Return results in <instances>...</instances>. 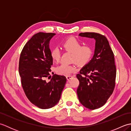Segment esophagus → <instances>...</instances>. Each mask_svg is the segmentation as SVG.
<instances>
[{
  "mask_svg": "<svg viewBox=\"0 0 131 131\" xmlns=\"http://www.w3.org/2000/svg\"><path fill=\"white\" fill-rule=\"evenodd\" d=\"M74 77V76L72 75H69V76H66V79H67L68 80H69L70 79H71L73 78Z\"/></svg>",
  "mask_w": 131,
  "mask_h": 131,
  "instance_id": "34e87169",
  "label": "esophagus"
}]
</instances>
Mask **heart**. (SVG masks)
<instances>
[{
    "label": "heart",
    "mask_w": 131,
    "mask_h": 131,
    "mask_svg": "<svg viewBox=\"0 0 131 131\" xmlns=\"http://www.w3.org/2000/svg\"><path fill=\"white\" fill-rule=\"evenodd\" d=\"M63 49L66 51L71 53V60L75 62L79 66H84L90 62L93 54L92 47L89 46H82V43L75 38H69L62 43ZM52 60L58 62L60 59L61 52L57 47L53 48L51 51ZM77 70L74 64L67 65L61 64L56 68V73L61 75H69Z\"/></svg>",
    "instance_id": "heart-1"
}]
</instances>
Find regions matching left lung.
<instances>
[{
    "label": "left lung",
    "mask_w": 131,
    "mask_h": 131,
    "mask_svg": "<svg viewBox=\"0 0 131 131\" xmlns=\"http://www.w3.org/2000/svg\"><path fill=\"white\" fill-rule=\"evenodd\" d=\"M79 36L96 40L92 59L77 75L79 81L77 94L80 102L94 110L105 104L115 85L114 56L104 35L96 32H82Z\"/></svg>",
    "instance_id": "left-lung-1"
}]
</instances>
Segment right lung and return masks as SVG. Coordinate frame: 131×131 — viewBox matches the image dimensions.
Instances as JSON below:
<instances>
[{"label":"right lung","instance_id":"obj_1","mask_svg":"<svg viewBox=\"0 0 131 131\" xmlns=\"http://www.w3.org/2000/svg\"><path fill=\"white\" fill-rule=\"evenodd\" d=\"M54 33L38 32L33 35L22 50L19 61V74L26 97L34 105L42 109L56 105L65 87V76L49 73L53 64L49 44Z\"/></svg>","mask_w":131,"mask_h":131}]
</instances>
